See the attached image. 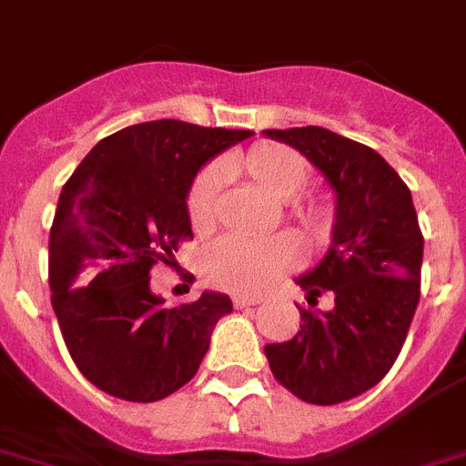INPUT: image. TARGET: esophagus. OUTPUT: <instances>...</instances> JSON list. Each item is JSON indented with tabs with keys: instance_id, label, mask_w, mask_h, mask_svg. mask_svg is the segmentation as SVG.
Listing matches in <instances>:
<instances>
[{
	"instance_id": "1",
	"label": "esophagus",
	"mask_w": 466,
	"mask_h": 466,
	"mask_svg": "<svg viewBox=\"0 0 466 466\" xmlns=\"http://www.w3.org/2000/svg\"><path fill=\"white\" fill-rule=\"evenodd\" d=\"M264 302L261 295H233V307L242 309V307H252V305H259Z\"/></svg>"
}]
</instances>
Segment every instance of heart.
Listing matches in <instances>:
<instances>
[{
    "instance_id": "b5f03b06",
    "label": "heart",
    "mask_w": 466,
    "mask_h": 466,
    "mask_svg": "<svg viewBox=\"0 0 466 466\" xmlns=\"http://www.w3.org/2000/svg\"><path fill=\"white\" fill-rule=\"evenodd\" d=\"M242 173L276 199H293L309 183V161L280 142H259L240 161ZM224 192V167L209 164L195 176L186 198L192 228L207 233L217 226ZM293 214L307 230L319 228L317 209L295 205ZM298 242L286 233L267 238L226 236L211 242L202 255V274L211 286L238 293H259L298 267Z\"/></svg>"
}]
</instances>
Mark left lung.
<instances>
[{"label": "left lung", "mask_w": 466, "mask_h": 466, "mask_svg": "<svg viewBox=\"0 0 466 466\" xmlns=\"http://www.w3.org/2000/svg\"><path fill=\"white\" fill-rule=\"evenodd\" d=\"M264 136L299 149L338 195L329 252L295 280L309 305H298L299 330L264 348L280 386L311 405H336L374 388L398 360L421 293L424 236L412 192L376 149L319 126ZM324 292L334 307L311 310Z\"/></svg>", "instance_id": "8db88e82"}]
</instances>
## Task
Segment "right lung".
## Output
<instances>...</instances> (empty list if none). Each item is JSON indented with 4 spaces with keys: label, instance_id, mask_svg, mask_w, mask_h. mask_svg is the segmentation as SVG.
<instances>
[{
    "label": "right lung",
    "instance_id": "add662e5",
    "mask_svg": "<svg viewBox=\"0 0 466 466\" xmlns=\"http://www.w3.org/2000/svg\"><path fill=\"white\" fill-rule=\"evenodd\" d=\"M249 136L137 123L99 140L66 180L49 233L52 307L68 355L104 393L155 402L198 374L211 330L233 311L228 295L164 307L149 271L192 240L186 198L199 167Z\"/></svg>",
    "mask_w": 466,
    "mask_h": 466
}]
</instances>
